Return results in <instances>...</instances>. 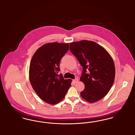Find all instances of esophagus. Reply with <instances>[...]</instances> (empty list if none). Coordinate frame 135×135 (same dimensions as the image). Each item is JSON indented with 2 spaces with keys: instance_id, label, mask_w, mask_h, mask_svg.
Returning <instances> with one entry per match:
<instances>
[{
  "instance_id": "esophagus-1",
  "label": "esophagus",
  "mask_w": 135,
  "mask_h": 135,
  "mask_svg": "<svg viewBox=\"0 0 135 135\" xmlns=\"http://www.w3.org/2000/svg\"><path fill=\"white\" fill-rule=\"evenodd\" d=\"M73 81L74 82V83H77V82L78 81V79L77 78H75V79L73 80Z\"/></svg>"
}]
</instances>
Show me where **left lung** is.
I'll use <instances>...</instances> for the list:
<instances>
[{"mask_svg": "<svg viewBox=\"0 0 135 135\" xmlns=\"http://www.w3.org/2000/svg\"><path fill=\"white\" fill-rule=\"evenodd\" d=\"M70 50L83 67L80 80L85 87L80 96L90 103L102 99L114 81L115 68L113 59L103 47L92 41L71 42Z\"/></svg>", "mask_w": 135, "mask_h": 135, "instance_id": "left-lung-1", "label": "left lung"}]
</instances>
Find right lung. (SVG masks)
<instances>
[{
	"label": "right lung",
	"instance_id": "right-lung-1",
	"mask_svg": "<svg viewBox=\"0 0 135 135\" xmlns=\"http://www.w3.org/2000/svg\"><path fill=\"white\" fill-rule=\"evenodd\" d=\"M68 50V43H47L37 49L31 59L29 80L37 95L46 103L60 102L70 87L72 80L58 74L61 59Z\"/></svg>",
	"mask_w": 135,
	"mask_h": 135
}]
</instances>
